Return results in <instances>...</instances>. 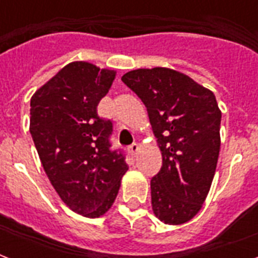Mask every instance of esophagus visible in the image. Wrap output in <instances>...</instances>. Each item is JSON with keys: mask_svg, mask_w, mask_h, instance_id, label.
<instances>
[{"mask_svg": "<svg viewBox=\"0 0 258 258\" xmlns=\"http://www.w3.org/2000/svg\"><path fill=\"white\" fill-rule=\"evenodd\" d=\"M138 150H139V146H138L137 143H133L131 146H128V153L131 154V155H135V154L138 153Z\"/></svg>", "mask_w": 258, "mask_h": 258, "instance_id": "obj_1", "label": "esophagus"}]
</instances>
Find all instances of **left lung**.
<instances>
[{
	"label": "left lung",
	"mask_w": 258,
	"mask_h": 258,
	"mask_svg": "<svg viewBox=\"0 0 258 258\" xmlns=\"http://www.w3.org/2000/svg\"><path fill=\"white\" fill-rule=\"evenodd\" d=\"M121 80L147 107L162 151V167L151 179L154 214L165 224H184L201 210L216 172L221 146L216 96L169 68L130 71Z\"/></svg>",
	"instance_id": "8db88e82"
}]
</instances>
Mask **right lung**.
<instances>
[{"label":"right lung","mask_w":258,"mask_h":258,"mask_svg":"<svg viewBox=\"0 0 258 258\" xmlns=\"http://www.w3.org/2000/svg\"><path fill=\"white\" fill-rule=\"evenodd\" d=\"M113 79V71L71 62L30 100V135L42 167L62 202L89 218L112 206L128 169L109 141L112 121L97 115Z\"/></svg>","instance_id":"1"}]
</instances>
